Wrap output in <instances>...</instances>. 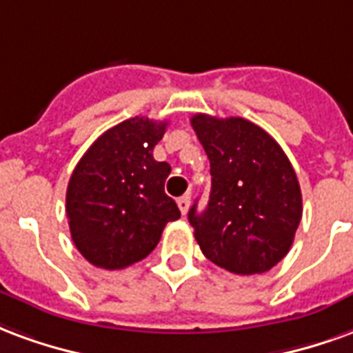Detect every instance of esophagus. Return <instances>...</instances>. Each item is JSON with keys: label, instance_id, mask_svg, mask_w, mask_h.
I'll list each match as a JSON object with an SVG mask.
<instances>
[{"label": "esophagus", "instance_id": "1", "mask_svg": "<svg viewBox=\"0 0 353 353\" xmlns=\"http://www.w3.org/2000/svg\"><path fill=\"white\" fill-rule=\"evenodd\" d=\"M176 205H179L180 212L186 216L188 208H190V195H182V197H179V201H176Z\"/></svg>", "mask_w": 353, "mask_h": 353}]
</instances>
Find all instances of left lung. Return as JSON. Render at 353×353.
I'll use <instances>...</instances> for the list:
<instances>
[{
	"label": "left lung",
	"mask_w": 353,
	"mask_h": 353,
	"mask_svg": "<svg viewBox=\"0 0 353 353\" xmlns=\"http://www.w3.org/2000/svg\"><path fill=\"white\" fill-rule=\"evenodd\" d=\"M210 161L207 208L188 220L205 258L235 274L267 272L290 252L303 216L297 174L274 139L244 118L192 117Z\"/></svg>",
	"instance_id": "obj_1"
}]
</instances>
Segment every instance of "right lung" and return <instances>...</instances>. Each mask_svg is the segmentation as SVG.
Masks as SVG:
<instances>
[{
    "instance_id": "obj_1",
    "label": "right lung",
    "mask_w": 353,
    "mask_h": 353,
    "mask_svg": "<svg viewBox=\"0 0 353 353\" xmlns=\"http://www.w3.org/2000/svg\"><path fill=\"white\" fill-rule=\"evenodd\" d=\"M167 122L135 117L97 137L69 179V230L77 250L95 267L123 269L145 259L167 222L180 218L165 194L171 173L154 159Z\"/></svg>"
}]
</instances>
